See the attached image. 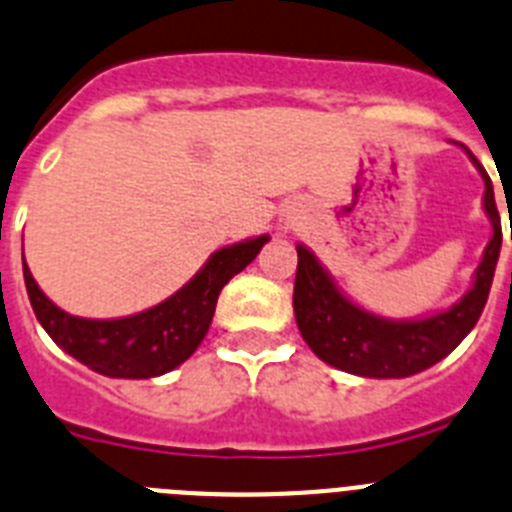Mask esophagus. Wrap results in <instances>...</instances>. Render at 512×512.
I'll return each instance as SVG.
<instances>
[{
    "instance_id": "obj_1",
    "label": "esophagus",
    "mask_w": 512,
    "mask_h": 512,
    "mask_svg": "<svg viewBox=\"0 0 512 512\" xmlns=\"http://www.w3.org/2000/svg\"><path fill=\"white\" fill-rule=\"evenodd\" d=\"M292 225H295V220H284L282 230H292Z\"/></svg>"
}]
</instances>
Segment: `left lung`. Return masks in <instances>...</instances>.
Wrapping results in <instances>:
<instances>
[{"label": "left lung", "mask_w": 512, "mask_h": 512, "mask_svg": "<svg viewBox=\"0 0 512 512\" xmlns=\"http://www.w3.org/2000/svg\"><path fill=\"white\" fill-rule=\"evenodd\" d=\"M461 148L472 156L485 179V212L490 215L492 238L485 248L482 264L477 266L474 287L451 310L423 320L377 318L372 312L356 307L354 302H348L318 259L305 246H297V277L295 295H292L297 328L312 348V354L325 364L359 377H410L449 356L477 325L495 277L497 256L503 246V228H500V212L495 205L490 176L467 146Z\"/></svg>", "instance_id": "left-lung-1"}]
</instances>
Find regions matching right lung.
Listing matches in <instances>:
<instances>
[{
    "label": "right lung",
    "mask_w": 512,
    "mask_h": 512,
    "mask_svg": "<svg viewBox=\"0 0 512 512\" xmlns=\"http://www.w3.org/2000/svg\"><path fill=\"white\" fill-rule=\"evenodd\" d=\"M266 241L269 235L220 248L176 295L120 320L74 318L40 292L27 264H22V274L35 318L66 354L104 377L148 379L171 372L197 351L215 315L220 289L256 259Z\"/></svg>",
    "instance_id": "add662e5"
}]
</instances>
